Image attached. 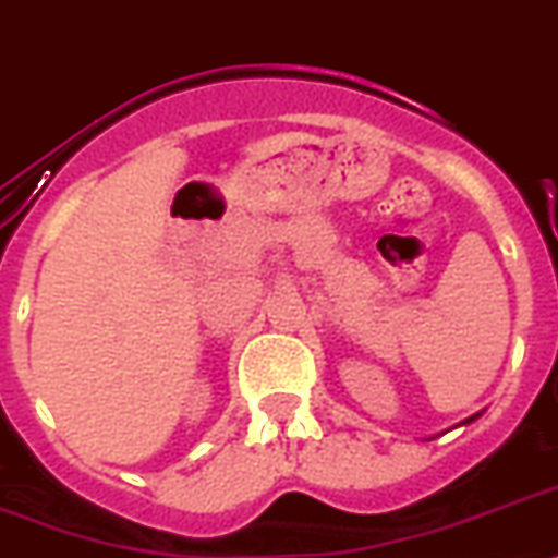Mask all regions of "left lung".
<instances>
[{
    "instance_id": "1",
    "label": "left lung",
    "mask_w": 558,
    "mask_h": 558,
    "mask_svg": "<svg viewBox=\"0 0 558 558\" xmlns=\"http://www.w3.org/2000/svg\"><path fill=\"white\" fill-rule=\"evenodd\" d=\"M476 416H480V414H474V416H468V420H462V423H460V425H465V423H474Z\"/></svg>"
}]
</instances>
